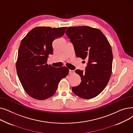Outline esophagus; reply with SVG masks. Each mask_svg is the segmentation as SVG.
Returning <instances> with one entry per match:
<instances>
[{"label": "esophagus", "instance_id": "esophagus-1", "mask_svg": "<svg viewBox=\"0 0 133 133\" xmlns=\"http://www.w3.org/2000/svg\"><path fill=\"white\" fill-rule=\"evenodd\" d=\"M74 73V71L71 70V69H69V74H73Z\"/></svg>", "mask_w": 133, "mask_h": 133}]
</instances>
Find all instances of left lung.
Listing matches in <instances>:
<instances>
[{"label": "left lung", "mask_w": 133, "mask_h": 133, "mask_svg": "<svg viewBox=\"0 0 133 133\" xmlns=\"http://www.w3.org/2000/svg\"><path fill=\"white\" fill-rule=\"evenodd\" d=\"M66 34L76 55L87 60L85 71H75L81 82L72 87V91L81 98H93L102 92L110 78L113 62L110 45L100 30L89 26L69 27Z\"/></svg>", "instance_id": "obj_1"}]
</instances>
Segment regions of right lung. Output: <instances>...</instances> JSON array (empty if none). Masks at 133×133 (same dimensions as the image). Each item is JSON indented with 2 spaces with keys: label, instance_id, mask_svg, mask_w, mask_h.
Wrapping results in <instances>:
<instances>
[{
  "label": "right lung",
  "instance_id": "add662e5",
  "mask_svg": "<svg viewBox=\"0 0 133 133\" xmlns=\"http://www.w3.org/2000/svg\"><path fill=\"white\" fill-rule=\"evenodd\" d=\"M67 27H38L22 40L16 68L19 80L31 97L43 100L53 95L60 81L68 74L67 67H54L47 64L53 54V41L64 36Z\"/></svg>",
  "mask_w": 133,
  "mask_h": 133
}]
</instances>
